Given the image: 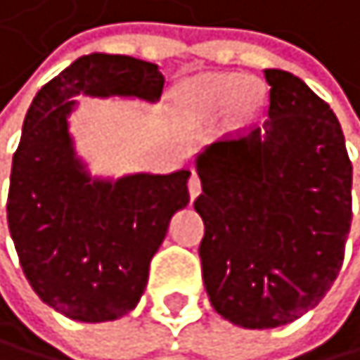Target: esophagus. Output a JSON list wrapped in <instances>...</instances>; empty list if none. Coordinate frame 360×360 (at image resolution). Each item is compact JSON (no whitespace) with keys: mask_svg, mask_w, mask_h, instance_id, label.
I'll return each instance as SVG.
<instances>
[{"mask_svg":"<svg viewBox=\"0 0 360 360\" xmlns=\"http://www.w3.org/2000/svg\"><path fill=\"white\" fill-rule=\"evenodd\" d=\"M188 190H190V199L195 201L199 197V192H201V181H199V176L195 172H192L190 181H188Z\"/></svg>","mask_w":360,"mask_h":360,"instance_id":"34e87169","label":"esophagus"}]
</instances>
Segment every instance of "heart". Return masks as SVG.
<instances>
[{
  "mask_svg": "<svg viewBox=\"0 0 360 360\" xmlns=\"http://www.w3.org/2000/svg\"><path fill=\"white\" fill-rule=\"evenodd\" d=\"M179 99L197 117H214L226 110L230 124H250L263 103V88L232 72H210L192 77L179 88Z\"/></svg>",
  "mask_w": 360,
  "mask_h": 360,
  "instance_id": "1",
  "label": "heart"
}]
</instances>
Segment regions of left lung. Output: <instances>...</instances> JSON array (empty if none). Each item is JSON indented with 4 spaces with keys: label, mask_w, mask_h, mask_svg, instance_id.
I'll return each mask as SVG.
<instances>
[{
    "label": "left lung",
    "mask_w": 360,
    "mask_h": 360,
    "mask_svg": "<svg viewBox=\"0 0 360 360\" xmlns=\"http://www.w3.org/2000/svg\"><path fill=\"white\" fill-rule=\"evenodd\" d=\"M268 119L197 157L205 292L234 326L297 321L332 288L352 224V161L332 108L292 72L263 70Z\"/></svg>",
    "instance_id": "obj_1"
}]
</instances>
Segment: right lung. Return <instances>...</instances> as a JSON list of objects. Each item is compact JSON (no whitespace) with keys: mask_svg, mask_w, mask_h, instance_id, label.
Segmentation results:
<instances>
[{"mask_svg":"<svg viewBox=\"0 0 360 360\" xmlns=\"http://www.w3.org/2000/svg\"><path fill=\"white\" fill-rule=\"evenodd\" d=\"M157 63L92 53L34 95L13 157L8 230L37 297L63 316L101 323L139 303L176 210L188 205L190 170L92 179L77 157L70 112L77 95L157 101Z\"/></svg>","mask_w":360,"mask_h":360,"instance_id":"right-lung-1","label":"right lung"}]
</instances>
